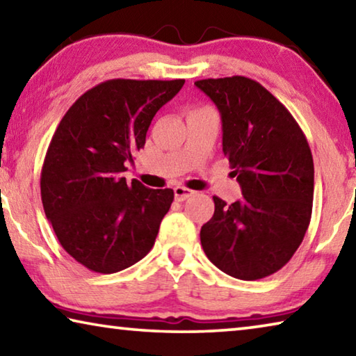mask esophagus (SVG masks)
<instances>
[{
    "mask_svg": "<svg viewBox=\"0 0 356 356\" xmlns=\"http://www.w3.org/2000/svg\"><path fill=\"white\" fill-rule=\"evenodd\" d=\"M193 193H195V191L185 188V186H182V185H177L176 188H174V197H176V201L182 202V201L186 200V197H190Z\"/></svg>",
    "mask_w": 356,
    "mask_h": 356,
    "instance_id": "34e87169",
    "label": "esophagus"
}]
</instances>
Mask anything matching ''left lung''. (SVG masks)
<instances>
[{
  "instance_id": "obj_1",
  "label": "left lung",
  "mask_w": 356,
  "mask_h": 356,
  "mask_svg": "<svg viewBox=\"0 0 356 356\" xmlns=\"http://www.w3.org/2000/svg\"><path fill=\"white\" fill-rule=\"evenodd\" d=\"M195 84L221 114L222 152L243 195L231 206L213 196L215 212L201 227V245L226 275L265 278L291 261L309 226L314 197L309 144L287 108L251 78H207Z\"/></svg>"
}]
</instances>
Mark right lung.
Listing matches in <instances>:
<instances>
[{
    "label": "right lung",
    "instance_id": "add662e5",
    "mask_svg": "<svg viewBox=\"0 0 356 356\" xmlns=\"http://www.w3.org/2000/svg\"><path fill=\"white\" fill-rule=\"evenodd\" d=\"M185 80H108L89 89L59 122L40 174L47 220L84 267L116 273L147 254L174 191L152 190L125 163L144 147L156 111Z\"/></svg>",
    "mask_w": 356,
    "mask_h": 356
}]
</instances>
